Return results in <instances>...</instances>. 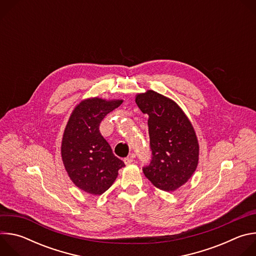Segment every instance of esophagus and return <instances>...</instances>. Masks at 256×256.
<instances>
[{
    "mask_svg": "<svg viewBox=\"0 0 256 256\" xmlns=\"http://www.w3.org/2000/svg\"><path fill=\"white\" fill-rule=\"evenodd\" d=\"M132 161H134V158L132 157H126V158H124V162L126 164V165H128V164H130V163H132Z\"/></svg>",
    "mask_w": 256,
    "mask_h": 256,
    "instance_id": "obj_1",
    "label": "esophagus"
}]
</instances>
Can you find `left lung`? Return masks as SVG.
Masks as SVG:
<instances>
[{
	"mask_svg": "<svg viewBox=\"0 0 256 256\" xmlns=\"http://www.w3.org/2000/svg\"><path fill=\"white\" fill-rule=\"evenodd\" d=\"M136 103L149 116L152 160L142 168L144 174L157 188L174 192L188 181L198 164L194 128L176 102L153 90L138 94Z\"/></svg>",
	"mask_w": 256,
	"mask_h": 256,
	"instance_id": "1",
	"label": "left lung"
}]
</instances>
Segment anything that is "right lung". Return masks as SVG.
Instances as JSON below:
<instances>
[{
	"label": "right lung",
	"instance_id": "add662e5",
	"mask_svg": "<svg viewBox=\"0 0 256 256\" xmlns=\"http://www.w3.org/2000/svg\"><path fill=\"white\" fill-rule=\"evenodd\" d=\"M122 103L98 97L85 99L75 107L66 126L60 148L62 163L74 184L87 194L105 192L124 166L99 130L102 120Z\"/></svg>",
	"mask_w": 256,
	"mask_h": 256
}]
</instances>
